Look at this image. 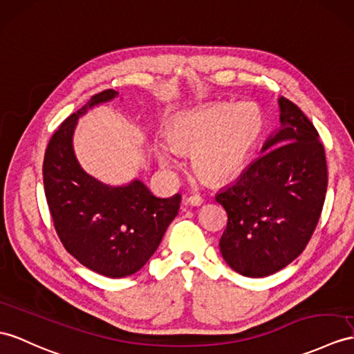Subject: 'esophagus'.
I'll list each match as a JSON object with an SVG mask.
<instances>
[{
	"label": "esophagus",
	"instance_id": "esophagus-1",
	"mask_svg": "<svg viewBox=\"0 0 354 354\" xmlns=\"http://www.w3.org/2000/svg\"><path fill=\"white\" fill-rule=\"evenodd\" d=\"M203 198L200 195H192V196H187L185 200V204H189V205H201L203 204Z\"/></svg>",
	"mask_w": 354,
	"mask_h": 354
}]
</instances>
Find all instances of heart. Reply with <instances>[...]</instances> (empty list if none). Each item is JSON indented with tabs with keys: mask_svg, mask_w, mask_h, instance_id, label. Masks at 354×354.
Wrapping results in <instances>:
<instances>
[{
	"mask_svg": "<svg viewBox=\"0 0 354 354\" xmlns=\"http://www.w3.org/2000/svg\"><path fill=\"white\" fill-rule=\"evenodd\" d=\"M263 129L261 112L252 103H218L178 115L171 124L169 141L177 150L194 151L192 167L198 177L223 183L243 171ZM159 154L165 163H177L163 145Z\"/></svg>",
	"mask_w": 354,
	"mask_h": 354,
	"instance_id": "1",
	"label": "heart"
}]
</instances>
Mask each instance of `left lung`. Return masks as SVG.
<instances>
[{
	"mask_svg": "<svg viewBox=\"0 0 354 354\" xmlns=\"http://www.w3.org/2000/svg\"><path fill=\"white\" fill-rule=\"evenodd\" d=\"M281 127L263 154L216 195L228 222L219 240L223 260L249 278H264L304 252L327 191V163L317 129L281 97Z\"/></svg>",
	"mask_w": 354,
	"mask_h": 354,
	"instance_id": "1",
	"label": "left lung"
}]
</instances>
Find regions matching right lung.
<instances>
[{
    "mask_svg": "<svg viewBox=\"0 0 354 354\" xmlns=\"http://www.w3.org/2000/svg\"><path fill=\"white\" fill-rule=\"evenodd\" d=\"M115 96L114 90L94 94L59 124L45 151L43 185L66 251L103 277L124 278L140 270L156 251L177 216L182 195L158 198L140 180L112 187L80 167L72 147L77 118Z\"/></svg>",
    "mask_w": 354,
    "mask_h": 354,
    "instance_id": "obj_1",
    "label": "right lung"
}]
</instances>
